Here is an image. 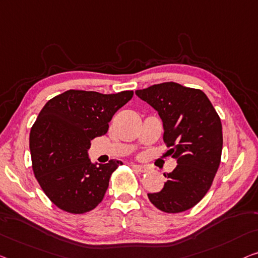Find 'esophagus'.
Masks as SVG:
<instances>
[{
  "label": "esophagus",
  "instance_id": "esophagus-1",
  "mask_svg": "<svg viewBox=\"0 0 258 258\" xmlns=\"http://www.w3.org/2000/svg\"><path fill=\"white\" fill-rule=\"evenodd\" d=\"M132 168L134 169V170H137V171H139V172H147L148 171V167L139 166V164H133Z\"/></svg>",
  "mask_w": 258,
  "mask_h": 258
}]
</instances>
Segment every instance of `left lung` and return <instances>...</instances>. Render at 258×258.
<instances>
[{"label":"left lung","mask_w":258,"mask_h":258,"mask_svg":"<svg viewBox=\"0 0 258 258\" xmlns=\"http://www.w3.org/2000/svg\"><path fill=\"white\" fill-rule=\"evenodd\" d=\"M163 121V141L177 167L169 174L163 189L148 194L156 209L180 213L202 201L220 166L222 125L217 111L201 89L175 82L154 84L137 90Z\"/></svg>","instance_id":"left-lung-1"}]
</instances>
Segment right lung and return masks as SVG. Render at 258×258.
I'll return each instance as SVG.
<instances>
[{
	"instance_id": "obj_1",
	"label": "right lung",
	"mask_w": 258,
	"mask_h": 258,
	"mask_svg": "<svg viewBox=\"0 0 258 258\" xmlns=\"http://www.w3.org/2000/svg\"><path fill=\"white\" fill-rule=\"evenodd\" d=\"M133 97L132 90L104 95L68 90L46 103L31 127L33 174L55 206L73 214L94 210L103 201L112 172L122 164H92L90 142L106 134L113 114Z\"/></svg>"
}]
</instances>
